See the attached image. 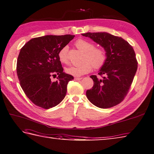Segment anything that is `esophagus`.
<instances>
[{
    "mask_svg": "<svg viewBox=\"0 0 154 154\" xmlns=\"http://www.w3.org/2000/svg\"><path fill=\"white\" fill-rule=\"evenodd\" d=\"M82 77H75V81H80V80H82Z\"/></svg>",
    "mask_w": 154,
    "mask_h": 154,
    "instance_id": "obj_1",
    "label": "esophagus"
}]
</instances>
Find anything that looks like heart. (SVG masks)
<instances>
[{
  "label": "heart",
  "instance_id": "heart-1",
  "mask_svg": "<svg viewBox=\"0 0 154 154\" xmlns=\"http://www.w3.org/2000/svg\"><path fill=\"white\" fill-rule=\"evenodd\" d=\"M76 47L84 52L81 64L71 66L66 69L68 74L73 76H81L91 71L94 67L99 69L106 63L107 57L104 50L94 47L92 43L84 39H79L75 42ZM58 59L62 63L67 64L69 62L68 55V47H63L58 53Z\"/></svg>",
  "mask_w": 154,
  "mask_h": 154
}]
</instances>
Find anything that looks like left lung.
<instances>
[{
    "instance_id": "8db88e82",
    "label": "left lung",
    "mask_w": 154,
    "mask_h": 154,
    "mask_svg": "<svg viewBox=\"0 0 154 154\" xmlns=\"http://www.w3.org/2000/svg\"><path fill=\"white\" fill-rule=\"evenodd\" d=\"M82 35L101 46L107 57L98 73L102 78L91 75L94 85L86 91V96L98 108H111L124 99L135 77L138 62L134 50L122 38L108 32H86Z\"/></svg>"
}]
</instances>
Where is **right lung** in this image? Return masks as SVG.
Instances as JSON below:
<instances>
[{"instance_id": "add662e5", "label": "right lung", "mask_w": 154, "mask_h": 154, "mask_svg": "<svg viewBox=\"0 0 154 154\" xmlns=\"http://www.w3.org/2000/svg\"><path fill=\"white\" fill-rule=\"evenodd\" d=\"M74 35H46L30 39L21 49L17 61L20 85L31 102L44 109L61 103L73 77L63 72L58 53ZM55 82L51 81L56 76Z\"/></svg>"}]
</instances>
